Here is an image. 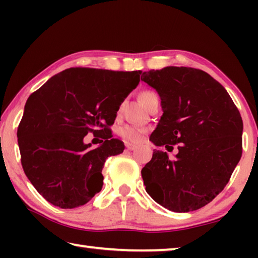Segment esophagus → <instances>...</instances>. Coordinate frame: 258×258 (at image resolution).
I'll use <instances>...</instances> for the list:
<instances>
[{"label": "esophagus", "mask_w": 258, "mask_h": 258, "mask_svg": "<svg viewBox=\"0 0 258 258\" xmlns=\"http://www.w3.org/2000/svg\"><path fill=\"white\" fill-rule=\"evenodd\" d=\"M126 148H127V150H130V151H133V150L137 149V146L132 145V143H126Z\"/></svg>", "instance_id": "1"}]
</instances>
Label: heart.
<instances>
[{"label": "heart", "instance_id": "heart-1", "mask_svg": "<svg viewBox=\"0 0 258 258\" xmlns=\"http://www.w3.org/2000/svg\"><path fill=\"white\" fill-rule=\"evenodd\" d=\"M157 95L154 92H149V91H147V92H143L140 95V99H141L142 103L145 104L149 101V100ZM145 133V130L138 127V126H134V125H125L123 126L119 130V134L123 137L126 141L128 142H139L140 140L142 139V135Z\"/></svg>", "mask_w": 258, "mask_h": 258}]
</instances>
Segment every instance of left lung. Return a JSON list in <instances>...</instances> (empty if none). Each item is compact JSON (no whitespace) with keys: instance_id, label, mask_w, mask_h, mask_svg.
<instances>
[{"instance_id":"1","label":"left lung","mask_w":258,"mask_h":258,"mask_svg":"<svg viewBox=\"0 0 258 258\" xmlns=\"http://www.w3.org/2000/svg\"><path fill=\"white\" fill-rule=\"evenodd\" d=\"M157 91L163 115L150 141L154 150L141 174L148 195L176 213L204 207L224 189L242 154L243 124L226 90L207 73L169 66L142 74Z\"/></svg>"}]
</instances>
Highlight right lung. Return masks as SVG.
Returning a JSON list of instances; mask_svg holds the SVG:
<instances>
[{
	"instance_id": "right-lung-1",
	"label": "right lung",
	"mask_w": 258,
	"mask_h": 258,
	"mask_svg": "<svg viewBox=\"0 0 258 258\" xmlns=\"http://www.w3.org/2000/svg\"><path fill=\"white\" fill-rule=\"evenodd\" d=\"M140 74L69 68L30 94L17 137L26 176L47 202L75 208L101 191L104 161L125 149L108 126ZM89 132L105 141L91 148L84 143Z\"/></svg>"
}]
</instances>
